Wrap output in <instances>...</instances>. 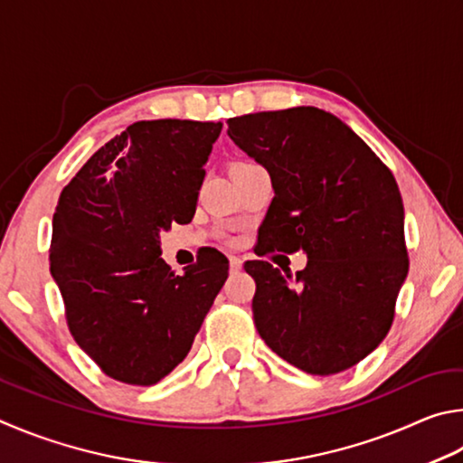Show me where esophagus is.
Returning a JSON list of instances; mask_svg holds the SVG:
<instances>
[{
  "label": "esophagus",
  "instance_id": "obj_1",
  "mask_svg": "<svg viewBox=\"0 0 463 463\" xmlns=\"http://www.w3.org/2000/svg\"><path fill=\"white\" fill-rule=\"evenodd\" d=\"M241 264H244V262H241L240 258H236V256L230 258V270L232 272H240L241 270Z\"/></svg>",
  "mask_w": 463,
  "mask_h": 463
}]
</instances>
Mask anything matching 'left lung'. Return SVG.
Here are the masks:
<instances>
[{"mask_svg":"<svg viewBox=\"0 0 463 463\" xmlns=\"http://www.w3.org/2000/svg\"><path fill=\"white\" fill-rule=\"evenodd\" d=\"M227 136L270 175L264 252L307 256L295 279L246 262L258 334L307 374L355 366L386 337L409 272L392 173L350 126L317 108L232 118Z\"/></svg>","mask_w":463,"mask_h":463,"instance_id":"8db88e82","label":"left lung"}]
</instances>
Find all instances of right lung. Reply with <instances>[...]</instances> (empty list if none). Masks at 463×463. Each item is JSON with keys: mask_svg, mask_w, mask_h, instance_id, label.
<instances>
[{"mask_svg": "<svg viewBox=\"0 0 463 463\" xmlns=\"http://www.w3.org/2000/svg\"><path fill=\"white\" fill-rule=\"evenodd\" d=\"M222 121H136L64 186L51 274L72 337L105 374L152 386L189 354L230 262L217 250L175 274L160 233L189 223Z\"/></svg>", "mask_w": 463, "mask_h": 463, "instance_id": "add662e5", "label": "right lung"}]
</instances>
